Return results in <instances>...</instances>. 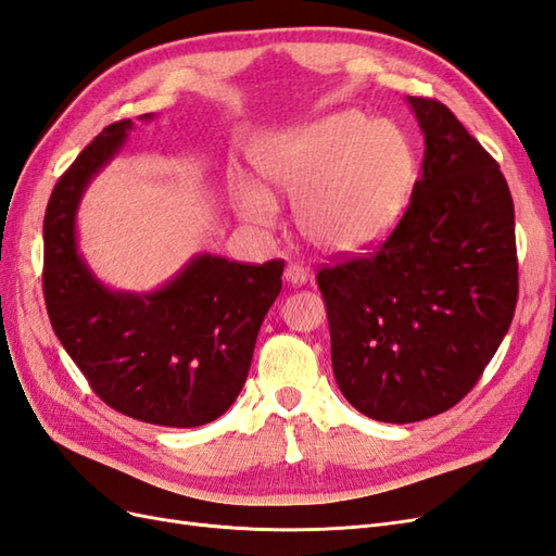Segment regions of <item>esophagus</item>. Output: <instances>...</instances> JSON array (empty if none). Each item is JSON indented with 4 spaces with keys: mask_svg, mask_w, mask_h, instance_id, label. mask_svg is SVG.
Returning a JSON list of instances; mask_svg holds the SVG:
<instances>
[{
    "mask_svg": "<svg viewBox=\"0 0 556 556\" xmlns=\"http://www.w3.org/2000/svg\"><path fill=\"white\" fill-rule=\"evenodd\" d=\"M285 282L290 285V288H301V285L308 282V271L304 266H296V264H290L288 268H285Z\"/></svg>",
    "mask_w": 556,
    "mask_h": 556,
    "instance_id": "esophagus-1",
    "label": "esophagus"
}]
</instances>
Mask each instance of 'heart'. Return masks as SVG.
Segmentation results:
<instances>
[{
  "mask_svg": "<svg viewBox=\"0 0 556 556\" xmlns=\"http://www.w3.org/2000/svg\"><path fill=\"white\" fill-rule=\"evenodd\" d=\"M266 190L294 199L301 239L327 255H357L399 225L417 178L408 134L355 109L266 137L252 150ZM262 185L237 178L231 197L250 225L268 227L276 201Z\"/></svg>",
  "mask_w": 556,
  "mask_h": 556,
  "instance_id": "heart-1",
  "label": "heart"
}]
</instances>
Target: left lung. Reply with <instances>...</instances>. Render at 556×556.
<instances>
[{
  "mask_svg": "<svg viewBox=\"0 0 556 556\" xmlns=\"http://www.w3.org/2000/svg\"><path fill=\"white\" fill-rule=\"evenodd\" d=\"M408 104L425 160L406 213L374 255L317 271L339 390L390 425L473 390L517 304L515 208L496 160L445 104Z\"/></svg>",
  "mask_w": 556,
  "mask_h": 556,
  "instance_id": "8db88e82",
  "label": "left lung"
}]
</instances>
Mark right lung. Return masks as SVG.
Returning <instances> with one entry per match:
<instances>
[{"label": "right lung", "mask_w": 556, "mask_h": 556, "mask_svg": "<svg viewBox=\"0 0 556 556\" xmlns=\"http://www.w3.org/2000/svg\"><path fill=\"white\" fill-rule=\"evenodd\" d=\"M131 129V121L109 125L50 194L46 308L60 343L111 408L148 425L201 427L227 413L243 390L285 262L250 266L204 252L153 292L111 290L99 280L78 250V206Z\"/></svg>", "instance_id": "add662e5"}]
</instances>
